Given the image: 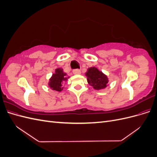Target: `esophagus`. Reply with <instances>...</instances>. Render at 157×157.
I'll return each instance as SVG.
<instances>
[{
	"mask_svg": "<svg viewBox=\"0 0 157 157\" xmlns=\"http://www.w3.org/2000/svg\"><path fill=\"white\" fill-rule=\"evenodd\" d=\"M73 73L74 75H80L81 74V71L79 69H74L73 71Z\"/></svg>",
	"mask_w": 157,
	"mask_h": 157,
	"instance_id": "esophagus-1",
	"label": "esophagus"
}]
</instances>
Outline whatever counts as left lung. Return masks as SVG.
Instances as JSON below:
<instances>
[{
	"label": "left lung",
	"instance_id": "1",
	"mask_svg": "<svg viewBox=\"0 0 157 157\" xmlns=\"http://www.w3.org/2000/svg\"><path fill=\"white\" fill-rule=\"evenodd\" d=\"M86 76L88 83L95 90L104 89L107 86L109 80L107 75L99 71L96 67H93L88 69Z\"/></svg>",
	"mask_w": 157,
	"mask_h": 157
}]
</instances>
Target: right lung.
<instances>
[{
	"instance_id": "right-lung-1",
	"label": "right lung",
	"mask_w": 157,
	"mask_h": 157,
	"mask_svg": "<svg viewBox=\"0 0 157 157\" xmlns=\"http://www.w3.org/2000/svg\"><path fill=\"white\" fill-rule=\"evenodd\" d=\"M69 77H67V74L64 73L62 68H58L55 70V73L52 74L50 78L48 86L50 88L56 91L61 92L63 89L62 84L67 80Z\"/></svg>"
}]
</instances>
